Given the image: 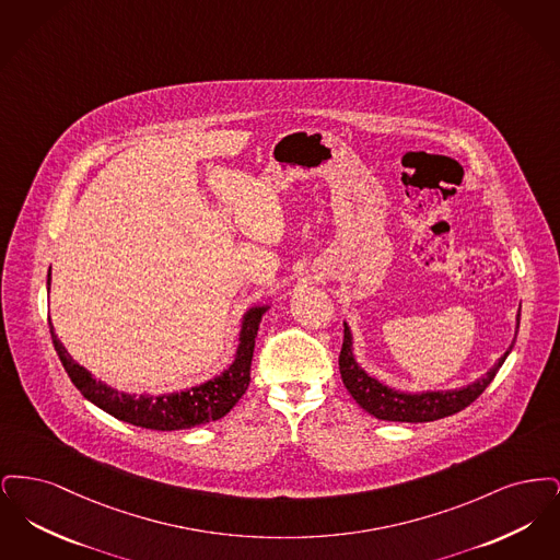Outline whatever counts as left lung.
I'll list each match as a JSON object with an SVG mask.
<instances>
[{"label": "left lung", "mask_w": 560, "mask_h": 560, "mask_svg": "<svg viewBox=\"0 0 560 560\" xmlns=\"http://www.w3.org/2000/svg\"><path fill=\"white\" fill-rule=\"evenodd\" d=\"M518 325H521V306H518V315H516V331H514L512 345L495 361V365L485 375H480L479 380H475L462 388H453V390L402 393V390H397V388L380 382L377 377L370 375L357 363L352 331H350V325L345 320V345L340 352L342 382H345L350 397L359 402V407H363L377 420L413 422V424L416 422H434V420H441V418H447V416L462 411L472 400L479 399L480 393L491 384V380L495 377V373L500 372L510 350L514 347Z\"/></svg>", "instance_id": "8db88e82"}]
</instances>
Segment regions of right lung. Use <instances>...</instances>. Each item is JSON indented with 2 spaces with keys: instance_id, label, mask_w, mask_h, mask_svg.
<instances>
[{
  "instance_id": "1",
  "label": "right lung",
  "mask_w": 560,
  "mask_h": 560,
  "mask_svg": "<svg viewBox=\"0 0 560 560\" xmlns=\"http://www.w3.org/2000/svg\"><path fill=\"white\" fill-rule=\"evenodd\" d=\"M50 281H52V272L48 270V292H50ZM268 308L270 304H254L243 313L237 350H235L233 363L224 372L185 390L163 393V395H149V393L136 395V393H126L108 386L107 382L96 380L94 373L88 372L78 361H73L69 350L56 338L52 320H50V334L65 372L69 373L71 382L78 386V390L85 399L121 422L167 432V430H185V428L215 422L224 418L240 402L249 386V368H252V357L256 347V336H258L260 320Z\"/></svg>"
}]
</instances>
